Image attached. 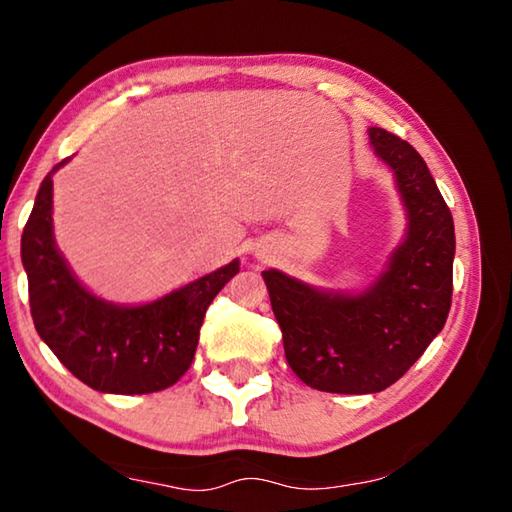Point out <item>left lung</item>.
<instances>
[{"instance_id": "8db88e82", "label": "left lung", "mask_w": 512, "mask_h": 512, "mask_svg": "<svg viewBox=\"0 0 512 512\" xmlns=\"http://www.w3.org/2000/svg\"><path fill=\"white\" fill-rule=\"evenodd\" d=\"M375 153L395 171L409 237L361 296H334L264 271L291 370L325 393H379L395 384L443 329L452 307L454 219L420 153L370 128Z\"/></svg>"}]
</instances>
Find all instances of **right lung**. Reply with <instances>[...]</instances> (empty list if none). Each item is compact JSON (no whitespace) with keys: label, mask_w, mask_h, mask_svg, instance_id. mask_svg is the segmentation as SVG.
I'll return each mask as SVG.
<instances>
[{"label":"right lung","mask_w":512,"mask_h":512,"mask_svg":"<svg viewBox=\"0 0 512 512\" xmlns=\"http://www.w3.org/2000/svg\"><path fill=\"white\" fill-rule=\"evenodd\" d=\"M51 187L49 173L22 232V264L40 339L94 391L142 395L173 386L192 366L205 311L237 275L239 262L149 305H110L85 291L58 255L51 235Z\"/></svg>","instance_id":"1"}]
</instances>
